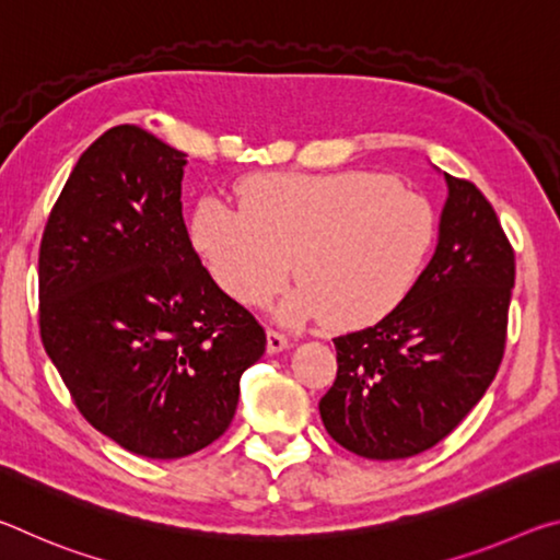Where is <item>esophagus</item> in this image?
<instances>
[{"label": "esophagus", "instance_id": "34e87169", "mask_svg": "<svg viewBox=\"0 0 560 560\" xmlns=\"http://www.w3.org/2000/svg\"><path fill=\"white\" fill-rule=\"evenodd\" d=\"M289 343H291L289 336L279 334V330H269V334H267V350H269L271 355L273 353H281V350H287Z\"/></svg>", "mask_w": 560, "mask_h": 560}]
</instances>
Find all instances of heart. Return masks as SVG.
Returning <instances> with one entry per match:
<instances>
[{"label":"heart","mask_w":560,"mask_h":560,"mask_svg":"<svg viewBox=\"0 0 560 560\" xmlns=\"http://www.w3.org/2000/svg\"><path fill=\"white\" fill-rule=\"evenodd\" d=\"M240 207L202 200L189 224L195 249L220 287L264 306L289 281V324L324 318L334 328L373 326L400 306L428 264L438 220L430 202L365 170L254 175Z\"/></svg>","instance_id":"1"}]
</instances>
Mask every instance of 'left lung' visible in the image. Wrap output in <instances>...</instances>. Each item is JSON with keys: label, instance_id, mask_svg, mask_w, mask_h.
Returning a JSON list of instances; mask_svg holds the SVG:
<instances>
[{"label": "left lung", "instance_id": "left-lung-1", "mask_svg": "<svg viewBox=\"0 0 560 560\" xmlns=\"http://www.w3.org/2000/svg\"><path fill=\"white\" fill-rule=\"evenodd\" d=\"M444 179L438 249L415 289L381 324L334 338L338 373L318 410L358 457L434 447L485 397L504 358L514 249L479 187Z\"/></svg>", "mask_w": 560, "mask_h": 560}]
</instances>
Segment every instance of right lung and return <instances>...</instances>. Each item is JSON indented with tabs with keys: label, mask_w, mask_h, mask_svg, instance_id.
<instances>
[{
	"label": "right lung",
	"mask_w": 560,
	"mask_h": 560,
	"mask_svg": "<svg viewBox=\"0 0 560 560\" xmlns=\"http://www.w3.org/2000/svg\"><path fill=\"white\" fill-rule=\"evenodd\" d=\"M185 153L138 126L79 158L39 246L42 343L81 415L122 450L177 459L230 428L267 348L183 220Z\"/></svg>",
	"instance_id": "add662e5"
}]
</instances>
